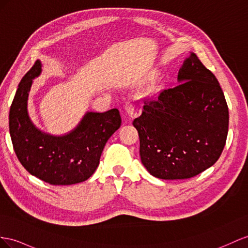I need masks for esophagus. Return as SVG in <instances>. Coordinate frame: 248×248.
<instances>
[{
    "label": "esophagus",
    "mask_w": 248,
    "mask_h": 248,
    "mask_svg": "<svg viewBox=\"0 0 248 248\" xmlns=\"http://www.w3.org/2000/svg\"><path fill=\"white\" fill-rule=\"evenodd\" d=\"M124 111H125V113L128 114V115H129V117H130V118H133V117H134L135 107L133 106L132 104H130V103L125 104V105H124Z\"/></svg>",
    "instance_id": "obj_1"
}]
</instances>
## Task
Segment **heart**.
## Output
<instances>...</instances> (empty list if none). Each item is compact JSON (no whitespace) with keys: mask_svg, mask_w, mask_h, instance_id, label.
Instances as JSON below:
<instances>
[{"mask_svg":"<svg viewBox=\"0 0 248 248\" xmlns=\"http://www.w3.org/2000/svg\"><path fill=\"white\" fill-rule=\"evenodd\" d=\"M157 74H158V72H157V71H155V70H154V71H151V72H150V74H149V78H150V79H153V78H155L156 76H157Z\"/></svg>","mask_w":248,"mask_h":248,"instance_id":"b5f03b06","label":"heart"}]
</instances>
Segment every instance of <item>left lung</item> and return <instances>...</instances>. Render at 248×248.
Segmentation results:
<instances>
[{
	"instance_id": "1",
	"label": "left lung",
	"mask_w": 248,
	"mask_h": 248,
	"mask_svg": "<svg viewBox=\"0 0 248 248\" xmlns=\"http://www.w3.org/2000/svg\"><path fill=\"white\" fill-rule=\"evenodd\" d=\"M179 85L143 106L133 125L141 162L159 179H187L219 159L228 132V108L216 76L194 52L178 72Z\"/></svg>"
}]
</instances>
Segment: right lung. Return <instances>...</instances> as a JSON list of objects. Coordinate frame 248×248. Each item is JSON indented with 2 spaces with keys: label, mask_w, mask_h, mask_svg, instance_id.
Returning <instances> with one entry per match:
<instances>
[{
  "label": "right lung",
  "mask_w": 248,
  "mask_h": 248,
  "mask_svg": "<svg viewBox=\"0 0 248 248\" xmlns=\"http://www.w3.org/2000/svg\"><path fill=\"white\" fill-rule=\"evenodd\" d=\"M42 73L37 60L18 84L9 112V132L18 160L28 172L53 186H70L87 180L99 164L100 155L114 132L120 128L117 109L87 112L75 128L63 135L43 132L28 113V96L33 79Z\"/></svg>",
  "instance_id": "right-lung-1"
}]
</instances>
